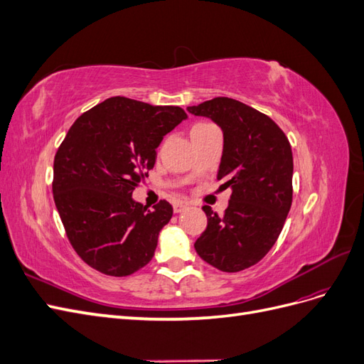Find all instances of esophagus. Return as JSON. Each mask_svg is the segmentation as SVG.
Instances as JSON below:
<instances>
[{
    "instance_id": "esophagus-1",
    "label": "esophagus",
    "mask_w": 364,
    "mask_h": 364,
    "mask_svg": "<svg viewBox=\"0 0 364 364\" xmlns=\"http://www.w3.org/2000/svg\"><path fill=\"white\" fill-rule=\"evenodd\" d=\"M188 206H190L188 202H176L173 208H174V213H182V211H185V209L188 208Z\"/></svg>"
}]
</instances>
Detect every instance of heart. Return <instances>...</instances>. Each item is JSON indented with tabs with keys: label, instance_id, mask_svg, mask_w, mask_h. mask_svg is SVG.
Listing matches in <instances>:
<instances>
[{
	"label": "heart",
	"instance_id": "heart-1",
	"mask_svg": "<svg viewBox=\"0 0 364 364\" xmlns=\"http://www.w3.org/2000/svg\"><path fill=\"white\" fill-rule=\"evenodd\" d=\"M203 126H208V124H205V123H199V124H196L193 129H197V127H203Z\"/></svg>",
	"mask_w": 364,
	"mask_h": 364
}]
</instances>
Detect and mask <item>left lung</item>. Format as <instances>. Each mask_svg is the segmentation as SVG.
<instances>
[{"label": "left lung", "instance_id": "left-lung-1", "mask_svg": "<svg viewBox=\"0 0 364 364\" xmlns=\"http://www.w3.org/2000/svg\"><path fill=\"white\" fill-rule=\"evenodd\" d=\"M223 132L217 179L232 190L223 217L211 206L205 232L194 243L213 267L235 273L261 261L277 243L293 199V155L287 136L272 118L234 98L217 97L186 109Z\"/></svg>", "mask_w": 364, "mask_h": 364}]
</instances>
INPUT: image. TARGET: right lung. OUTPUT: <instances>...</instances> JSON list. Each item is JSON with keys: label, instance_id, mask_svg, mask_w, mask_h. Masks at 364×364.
Returning a JSON list of instances; mask_svg holds the SVG:
<instances>
[{"label": "right lung", "instance_id": "right-lung-1", "mask_svg": "<svg viewBox=\"0 0 364 364\" xmlns=\"http://www.w3.org/2000/svg\"><path fill=\"white\" fill-rule=\"evenodd\" d=\"M188 118L179 106L111 97L74 121L54 156L53 196L71 246L92 269L129 277L155 255L173 206L153 211L132 193L164 136Z\"/></svg>", "mask_w": 364, "mask_h": 364}]
</instances>
